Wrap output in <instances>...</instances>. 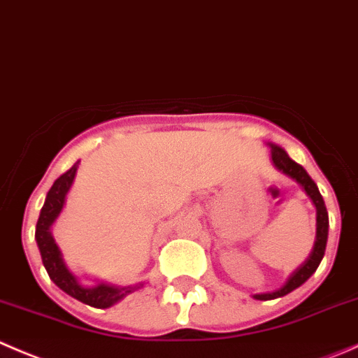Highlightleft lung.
Wrapping results in <instances>:
<instances>
[{
	"mask_svg": "<svg viewBox=\"0 0 358 358\" xmlns=\"http://www.w3.org/2000/svg\"><path fill=\"white\" fill-rule=\"evenodd\" d=\"M271 148V162H273L275 167L278 169L280 172H284L285 176L292 178L296 182H299L303 186V189L306 191L308 196L311 198L313 201L315 208H317V235H315V243L313 249H311L310 256L306 257L303 264L294 270L291 273V277L287 278L284 285L280 289L273 292H263V294H254V299L259 301H270V299H277L282 298V296L289 294L294 289H298L299 285H303L311 275L317 271L318 264H320L322 257L325 254V245H327V235H329V215H327V208H325L324 198H322L320 191H318L317 184L313 182V179L308 176V172L301 167L299 164H296L294 160H291L285 150H282L280 146H275V144H270Z\"/></svg>",
	"mask_w": 358,
	"mask_h": 358,
	"instance_id": "obj_1",
	"label": "left lung"
}]
</instances>
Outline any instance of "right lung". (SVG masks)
Wrapping results in <instances>:
<instances>
[{"mask_svg":"<svg viewBox=\"0 0 358 358\" xmlns=\"http://www.w3.org/2000/svg\"><path fill=\"white\" fill-rule=\"evenodd\" d=\"M78 165H80V162H76L66 174L60 176L52 184L50 191H48L47 198H45L43 207H41L40 217H38L36 222V235L34 236H36V243L38 249H40L45 270H47L50 280L59 289H62L71 298L88 304V306L109 308L123 298H127L129 294H132V292L139 291L144 285L143 282L136 285H127V287H116V285L104 284V282H99L97 285H92V287L81 285L76 275L71 273L69 268L66 266L62 259V252H60L59 245L55 243L54 236H52V224H54L55 219L62 212L66 196L69 193L71 186H73L74 176H76Z\"/></svg>","mask_w":358,"mask_h":358,"instance_id":"add662e5","label":"right lung"}]
</instances>
